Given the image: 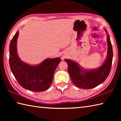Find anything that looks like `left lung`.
Masks as SVG:
<instances>
[{
    "mask_svg": "<svg viewBox=\"0 0 121 121\" xmlns=\"http://www.w3.org/2000/svg\"><path fill=\"white\" fill-rule=\"evenodd\" d=\"M108 53L106 60L101 66L94 70H85L75 61L69 59L65 61L68 65V72L73 83L83 89H91L103 83L108 76L112 66L113 59L112 46L110 36L107 30Z\"/></svg>",
    "mask_w": 121,
    "mask_h": 121,
    "instance_id": "8db88e82",
    "label": "left lung"
}]
</instances>
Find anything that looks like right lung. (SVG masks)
<instances>
[{"mask_svg":"<svg viewBox=\"0 0 121 121\" xmlns=\"http://www.w3.org/2000/svg\"><path fill=\"white\" fill-rule=\"evenodd\" d=\"M17 32L10 42V69L19 84L24 88L40 92L48 89L52 83L54 72L61 61L59 58L46 59L36 65H30L20 59L17 52Z\"/></svg>","mask_w":121,"mask_h":121,"instance_id":"add662e5","label":"right lung"}]
</instances>
